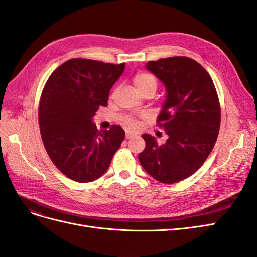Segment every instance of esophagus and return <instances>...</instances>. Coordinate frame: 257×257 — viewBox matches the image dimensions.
<instances>
[{
    "label": "esophagus",
    "instance_id": "34e87169",
    "mask_svg": "<svg viewBox=\"0 0 257 257\" xmlns=\"http://www.w3.org/2000/svg\"><path fill=\"white\" fill-rule=\"evenodd\" d=\"M136 134H134V133H132V132H126V134H125V137L128 139V138H132L133 136H135Z\"/></svg>",
    "mask_w": 257,
    "mask_h": 257
}]
</instances>
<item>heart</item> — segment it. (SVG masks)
<instances>
[{"instance_id": "obj_1", "label": "heart", "mask_w": 257, "mask_h": 257, "mask_svg": "<svg viewBox=\"0 0 257 257\" xmlns=\"http://www.w3.org/2000/svg\"><path fill=\"white\" fill-rule=\"evenodd\" d=\"M133 83L138 92H142V91H144L146 89H149V88L157 89V85H158L155 77L150 74H147V73L137 74L133 78ZM127 124L132 127L136 126V122L132 119L127 120Z\"/></svg>"}]
</instances>
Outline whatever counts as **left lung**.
<instances>
[{
	"label": "left lung",
	"instance_id": "1",
	"mask_svg": "<svg viewBox=\"0 0 257 257\" xmlns=\"http://www.w3.org/2000/svg\"><path fill=\"white\" fill-rule=\"evenodd\" d=\"M146 68L164 84L166 96L158 122L168 135L164 145L142 135L145 150L138 159L162 183H176L204 164L220 130L221 110L211 77L196 61L173 57L150 61Z\"/></svg>",
	"mask_w": 257,
	"mask_h": 257
}]
</instances>
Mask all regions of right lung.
<instances>
[{"mask_svg": "<svg viewBox=\"0 0 257 257\" xmlns=\"http://www.w3.org/2000/svg\"><path fill=\"white\" fill-rule=\"evenodd\" d=\"M124 68L125 63L71 59L46 82L38 109L43 143L53 164L76 182L102 177L125 137L121 126L98 131L93 123Z\"/></svg>", "mask_w": 257, "mask_h": 257, "instance_id": "obj_1", "label": "right lung"}]
</instances>
